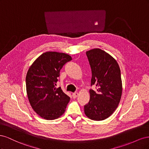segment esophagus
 <instances>
[{"label":"esophagus","mask_w":149,"mask_h":149,"mask_svg":"<svg viewBox=\"0 0 149 149\" xmlns=\"http://www.w3.org/2000/svg\"><path fill=\"white\" fill-rule=\"evenodd\" d=\"M78 93L77 92H75V93H73V98H76V97L78 96Z\"/></svg>","instance_id":"1"}]
</instances>
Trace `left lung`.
Wrapping results in <instances>:
<instances>
[{"instance_id": "left-lung-1", "label": "left lung", "mask_w": 149, "mask_h": 149, "mask_svg": "<svg viewBox=\"0 0 149 149\" xmlns=\"http://www.w3.org/2000/svg\"><path fill=\"white\" fill-rule=\"evenodd\" d=\"M86 55L91 68L90 100L84 105V113L89 119L102 120L113 113L120 102L123 87L120 70L114 58L100 48L91 49Z\"/></svg>"}]
</instances>
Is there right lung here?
<instances>
[{
  "label": "right lung",
  "instance_id": "right-lung-1",
  "mask_svg": "<svg viewBox=\"0 0 149 149\" xmlns=\"http://www.w3.org/2000/svg\"><path fill=\"white\" fill-rule=\"evenodd\" d=\"M72 60L65 53L48 52L31 65L26 76V93L33 109L47 120L57 119L64 113L70 97L56 83L61 69Z\"/></svg>",
  "mask_w": 149,
  "mask_h": 149
}]
</instances>
